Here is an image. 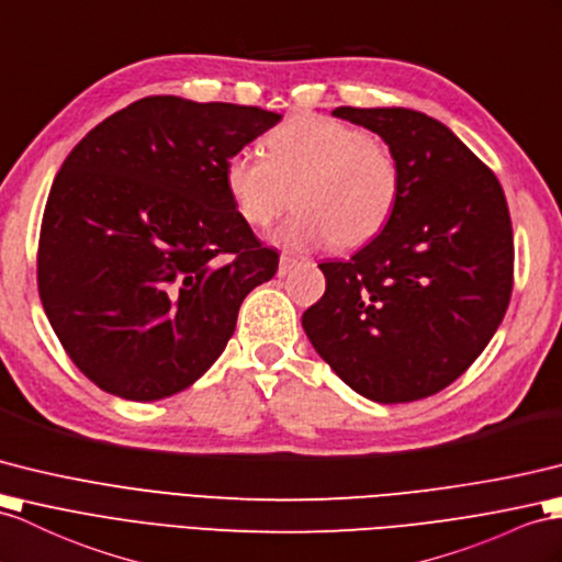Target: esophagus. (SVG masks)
<instances>
[{"label": "esophagus", "instance_id": "1", "mask_svg": "<svg viewBox=\"0 0 562 562\" xmlns=\"http://www.w3.org/2000/svg\"><path fill=\"white\" fill-rule=\"evenodd\" d=\"M297 265H300V259L289 257V255H281V259H279V277H285V273H289Z\"/></svg>", "mask_w": 562, "mask_h": 562}]
</instances>
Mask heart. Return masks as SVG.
Segmentation results:
<instances>
[{"mask_svg":"<svg viewBox=\"0 0 562 562\" xmlns=\"http://www.w3.org/2000/svg\"><path fill=\"white\" fill-rule=\"evenodd\" d=\"M224 186L243 222L255 228L269 226L293 195L297 210L273 236L285 248L331 240L348 250L386 226L401 195V167L391 147L360 126L295 116L267 135L265 155H231Z\"/></svg>","mask_w":562,"mask_h":562,"instance_id":"b5f03b06","label":"heart"}]
</instances>
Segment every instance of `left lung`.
Listing matches in <instances>:
<instances>
[{"label":"left lung","instance_id":"left-lung-1","mask_svg":"<svg viewBox=\"0 0 562 562\" xmlns=\"http://www.w3.org/2000/svg\"><path fill=\"white\" fill-rule=\"evenodd\" d=\"M401 167L386 226L350 259L322 262L303 314L319 358L374 403L439 393L494 338L513 291V226L498 178L458 135L405 106H338Z\"/></svg>","mask_w":562,"mask_h":562}]
</instances>
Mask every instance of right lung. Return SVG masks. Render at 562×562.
I'll list each match as a JSON object with an SVG mask.
<instances>
[{"mask_svg":"<svg viewBox=\"0 0 562 562\" xmlns=\"http://www.w3.org/2000/svg\"><path fill=\"white\" fill-rule=\"evenodd\" d=\"M279 121L155 94L66 157L40 228L37 289L92 384L153 403L193 386L224 352L245 295L279 269L228 198L224 161Z\"/></svg>","mask_w":562,"mask_h":562,"instance_id":"add662e5","label":"right lung"}]
</instances>
